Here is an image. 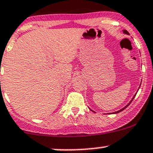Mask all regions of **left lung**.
<instances>
[{"instance_id":"left-lung-1","label":"left lung","mask_w":153,"mask_h":153,"mask_svg":"<svg viewBox=\"0 0 153 153\" xmlns=\"http://www.w3.org/2000/svg\"><path fill=\"white\" fill-rule=\"evenodd\" d=\"M124 33H125V34H127V35H129V32H127V31H126V30H124ZM136 94H137V93H136ZM135 95H134V97H133V98H132V101H130V102H129V104H127V105H126V106H124V108H123V109H120V110L117 111V112H114V113H118V112H121V111H123V110H124V109H126V107H127V106H129V104H131V102H132V100H133V99H134V98H135ZM92 112H94V111H92Z\"/></svg>"}]
</instances>
